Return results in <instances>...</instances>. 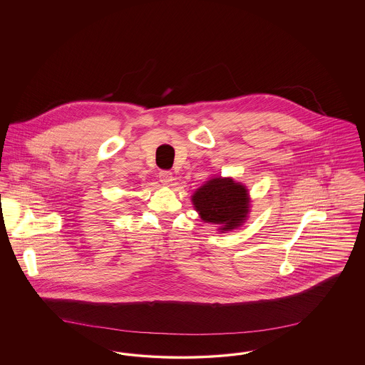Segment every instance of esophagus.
<instances>
[{
	"label": "esophagus",
	"instance_id": "1",
	"mask_svg": "<svg viewBox=\"0 0 365 365\" xmlns=\"http://www.w3.org/2000/svg\"><path fill=\"white\" fill-rule=\"evenodd\" d=\"M158 178H160V182L165 186H171L174 182V175L171 174L170 171H161L158 174Z\"/></svg>",
	"mask_w": 365,
	"mask_h": 365
}]
</instances>
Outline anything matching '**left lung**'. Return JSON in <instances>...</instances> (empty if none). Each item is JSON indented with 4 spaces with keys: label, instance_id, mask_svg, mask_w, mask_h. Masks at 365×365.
Wrapping results in <instances>:
<instances>
[{
    "label": "left lung",
    "instance_id": "8db88e82",
    "mask_svg": "<svg viewBox=\"0 0 365 365\" xmlns=\"http://www.w3.org/2000/svg\"><path fill=\"white\" fill-rule=\"evenodd\" d=\"M194 209L201 220L216 225L220 232L240 228L250 213L247 187L232 178L213 176L191 195Z\"/></svg>",
    "mask_w": 365,
    "mask_h": 365
}]
</instances>
